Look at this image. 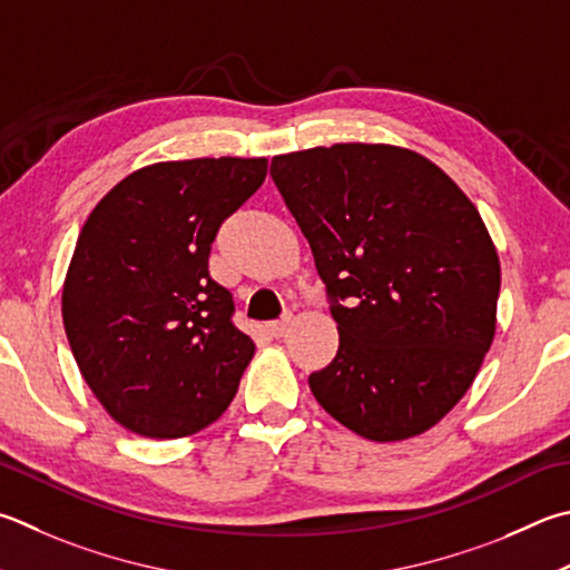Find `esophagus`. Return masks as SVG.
<instances>
[{"instance_id":"esophagus-1","label":"esophagus","mask_w":570,"mask_h":570,"mask_svg":"<svg viewBox=\"0 0 570 570\" xmlns=\"http://www.w3.org/2000/svg\"><path fill=\"white\" fill-rule=\"evenodd\" d=\"M288 326H292V316H284V318H278V321H272V324H268L266 328H268V334L278 338V336L286 334Z\"/></svg>"}]
</instances>
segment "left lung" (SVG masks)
Segmentation results:
<instances>
[{
    "instance_id": "obj_1",
    "label": "left lung",
    "mask_w": 570,
    "mask_h": 570,
    "mask_svg": "<svg viewBox=\"0 0 570 570\" xmlns=\"http://www.w3.org/2000/svg\"><path fill=\"white\" fill-rule=\"evenodd\" d=\"M272 179L334 302L338 351L308 376L316 401L379 443L436 426L495 334L501 264L479 209L431 159L393 144L278 154Z\"/></svg>"
}]
</instances>
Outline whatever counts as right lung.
Returning <instances> with one entry per match:
<instances>
[{"instance_id":"right-lung-1","label":"right lung","mask_w":570,"mask_h":570,"mask_svg":"<svg viewBox=\"0 0 570 570\" xmlns=\"http://www.w3.org/2000/svg\"><path fill=\"white\" fill-rule=\"evenodd\" d=\"M268 161H159L101 199L71 256L61 318L109 416L144 439H184L229 409L254 341L209 276L222 222L264 184Z\"/></svg>"}]
</instances>
